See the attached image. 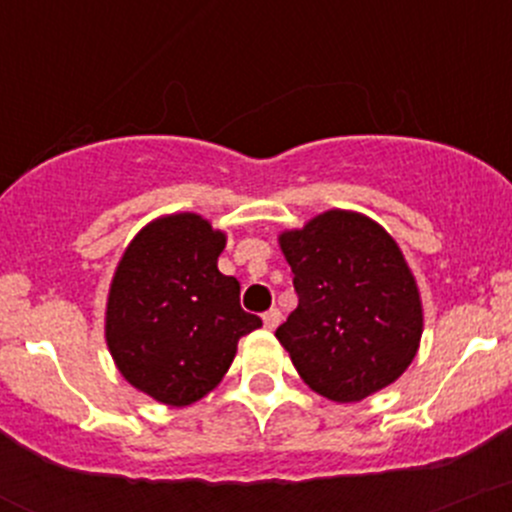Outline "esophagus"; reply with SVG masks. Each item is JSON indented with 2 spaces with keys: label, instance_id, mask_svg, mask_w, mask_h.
<instances>
[{
  "label": "esophagus",
  "instance_id": "esophagus-1",
  "mask_svg": "<svg viewBox=\"0 0 512 512\" xmlns=\"http://www.w3.org/2000/svg\"><path fill=\"white\" fill-rule=\"evenodd\" d=\"M278 323H281V310L271 308L263 313V325H266V330H276Z\"/></svg>",
  "mask_w": 512,
  "mask_h": 512
}]
</instances>
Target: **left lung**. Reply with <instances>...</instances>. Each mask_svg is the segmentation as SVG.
Listing matches in <instances>:
<instances>
[{
	"label": "left lung",
	"instance_id": "8db88e82",
	"mask_svg": "<svg viewBox=\"0 0 512 512\" xmlns=\"http://www.w3.org/2000/svg\"><path fill=\"white\" fill-rule=\"evenodd\" d=\"M298 308L276 330L313 392L347 404L412 365L421 298L397 241L365 214L330 209L278 236Z\"/></svg>",
	"mask_w": 512,
	"mask_h": 512
}]
</instances>
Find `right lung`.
I'll return each mask as SVG.
<instances>
[{"mask_svg": "<svg viewBox=\"0 0 512 512\" xmlns=\"http://www.w3.org/2000/svg\"><path fill=\"white\" fill-rule=\"evenodd\" d=\"M224 246L199 214H170L140 229L115 268L105 342L120 374L167 407L212 392L241 337L261 328L241 308L239 281L217 268Z\"/></svg>", "mask_w": 512, "mask_h": 512, "instance_id": "right-lung-1", "label": "right lung"}]
</instances>
